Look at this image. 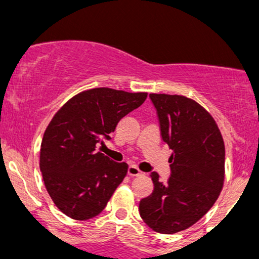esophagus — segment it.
Masks as SVG:
<instances>
[{
	"label": "esophagus",
	"mask_w": 259,
	"mask_h": 259,
	"mask_svg": "<svg viewBox=\"0 0 259 259\" xmlns=\"http://www.w3.org/2000/svg\"><path fill=\"white\" fill-rule=\"evenodd\" d=\"M127 174H129L130 177H139V175H142V171L140 170L138 167H135V165H130V167L127 168Z\"/></svg>",
	"instance_id": "34e87169"
}]
</instances>
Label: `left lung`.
<instances>
[{"label": "left lung", "mask_w": 259, "mask_h": 259, "mask_svg": "<svg viewBox=\"0 0 259 259\" xmlns=\"http://www.w3.org/2000/svg\"><path fill=\"white\" fill-rule=\"evenodd\" d=\"M160 135L171 148L170 178L140 201L142 221L159 234H175L197 223L212 208L224 185L225 146L215 120L201 105L181 95L150 94Z\"/></svg>", "instance_id": "1"}]
</instances>
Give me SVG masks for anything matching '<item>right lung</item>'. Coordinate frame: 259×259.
Returning <instances> with one entry per match:
<instances>
[{
    "label": "right lung",
    "instance_id": "add662e5",
    "mask_svg": "<svg viewBox=\"0 0 259 259\" xmlns=\"http://www.w3.org/2000/svg\"><path fill=\"white\" fill-rule=\"evenodd\" d=\"M147 99V92L109 88L75 95L59 108L41 142L40 170L50 197L75 221L99 215L127 173L96 148L111 139L118 121Z\"/></svg>",
    "mask_w": 259,
    "mask_h": 259
}]
</instances>
